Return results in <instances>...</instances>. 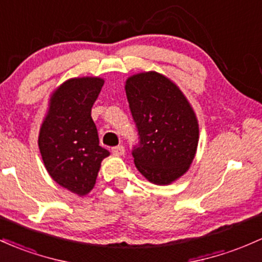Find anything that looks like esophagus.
<instances>
[{
	"mask_svg": "<svg viewBox=\"0 0 262 262\" xmlns=\"http://www.w3.org/2000/svg\"><path fill=\"white\" fill-rule=\"evenodd\" d=\"M112 153L114 155H117V157H122V155H124L125 153V149L123 145H118V146H114L113 149H112Z\"/></svg>",
	"mask_w": 262,
	"mask_h": 262,
	"instance_id": "esophagus-1",
	"label": "esophagus"
}]
</instances>
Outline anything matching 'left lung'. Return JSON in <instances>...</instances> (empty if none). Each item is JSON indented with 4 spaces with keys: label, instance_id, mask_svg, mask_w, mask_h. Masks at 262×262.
<instances>
[{
    "label": "left lung",
    "instance_id": "8db88e82",
    "mask_svg": "<svg viewBox=\"0 0 262 262\" xmlns=\"http://www.w3.org/2000/svg\"><path fill=\"white\" fill-rule=\"evenodd\" d=\"M125 93L140 139L132 153L137 169L155 185H169L189 170L196 154V114L173 80L155 71L129 77Z\"/></svg>",
    "mask_w": 262,
    "mask_h": 262
}]
</instances>
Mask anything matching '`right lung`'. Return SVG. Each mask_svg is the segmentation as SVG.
<instances>
[{"label":"right lung","mask_w":262,"mask_h":262,"mask_svg":"<svg viewBox=\"0 0 262 262\" xmlns=\"http://www.w3.org/2000/svg\"><path fill=\"white\" fill-rule=\"evenodd\" d=\"M104 79L78 77L63 82L51 94L39 129L38 146L52 179L78 196L96 185L100 164L109 157L99 145L91 112Z\"/></svg>","instance_id":"obj_1"}]
</instances>
